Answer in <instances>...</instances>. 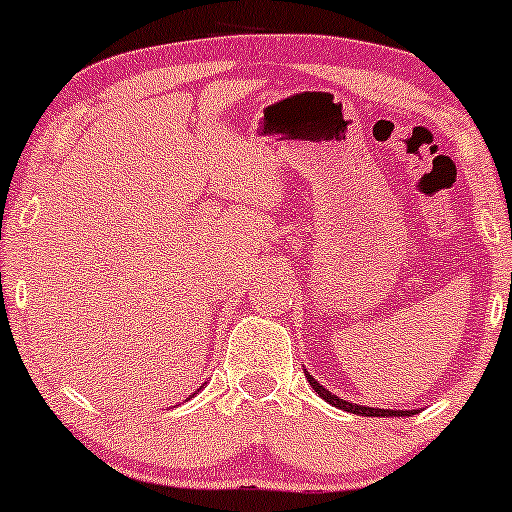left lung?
Instances as JSON below:
<instances>
[{"label": "left lung", "mask_w": 512, "mask_h": 512, "mask_svg": "<svg viewBox=\"0 0 512 512\" xmlns=\"http://www.w3.org/2000/svg\"><path fill=\"white\" fill-rule=\"evenodd\" d=\"M305 378H308V383L313 390L320 395L325 402H330L332 407H339L344 411H349V414H358V416H411L414 411H407V409H373V407H363V404H354V402H346V399H339L337 395H332L327 387H322L317 380L313 378V375L305 370Z\"/></svg>", "instance_id": "obj_1"}]
</instances>
